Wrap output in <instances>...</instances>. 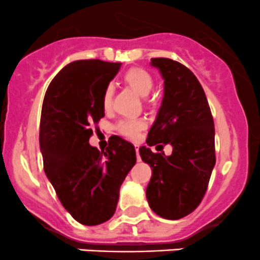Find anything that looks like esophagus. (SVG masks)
<instances>
[{
	"label": "esophagus",
	"mask_w": 260,
	"mask_h": 260,
	"mask_svg": "<svg viewBox=\"0 0 260 260\" xmlns=\"http://www.w3.org/2000/svg\"><path fill=\"white\" fill-rule=\"evenodd\" d=\"M136 153H137V161H141V157H140V148H138V146H136Z\"/></svg>",
	"instance_id": "34e87169"
}]
</instances>
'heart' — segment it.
Masks as SVG:
<instances>
[{"instance_id":"1","label":"heart","mask_w":260,"mask_h":260,"mask_svg":"<svg viewBox=\"0 0 260 260\" xmlns=\"http://www.w3.org/2000/svg\"><path fill=\"white\" fill-rule=\"evenodd\" d=\"M123 81L140 96H147L153 88V78L142 68H132L128 72H125V74L123 75ZM112 99H113V89H112V86H107L103 91V96H102V106H103L104 111H108L111 108ZM145 127L146 124L143 120L132 119L119 122L117 125V129L125 137L135 138L138 135V132Z\"/></svg>"}]
</instances>
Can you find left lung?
I'll list each match as a JSON object with an SVG mask.
<instances>
[{
	"label": "left lung",
	"instance_id": "1",
	"mask_svg": "<svg viewBox=\"0 0 260 260\" xmlns=\"http://www.w3.org/2000/svg\"><path fill=\"white\" fill-rule=\"evenodd\" d=\"M164 78V99L147 137V145L173 153L153 154L140 147L143 162L152 169L146 190L149 208L158 216L177 220L191 214L203 200L215 166V128L205 91L198 78L179 61L151 59Z\"/></svg>",
	"mask_w": 260,
	"mask_h": 260
}]
</instances>
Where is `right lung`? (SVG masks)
Here are the masks:
<instances>
[{"mask_svg":"<svg viewBox=\"0 0 260 260\" xmlns=\"http://www.w3.org/2000/svg\"><path fill=\"white\" fill-rule=\"evenodd\" d=\"M120 62L77 60L62 68L45 93L40 120L44 171L60 203L83 225L114 215L120 185L136 164V149L119 136L98 151L89 145L93 125L104 117L103 91Z\"/></svg>","mask_w":260,"mask_h":260,"instance_id":"add662e5","label":"right lung"}]
</instances>
